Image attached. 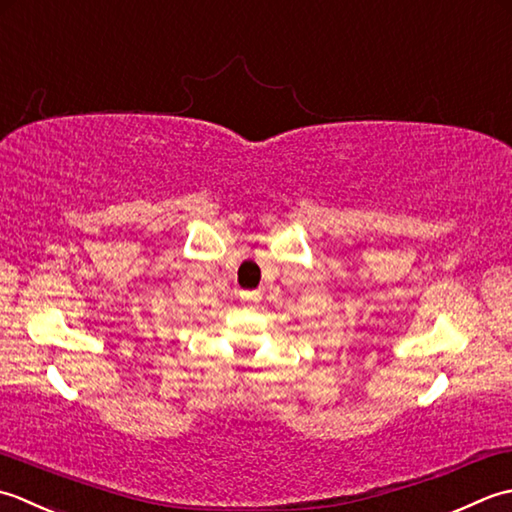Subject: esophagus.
<instances>
[{
    "instance_id": "obj_1",
    "label": "esophagus",
    "mask_w": 512,
    "mask_h": 512,
    "mask_svg": "<svg viewBox=\"0 0 512 512\" xmlns=\"http://www.w3.org/2000/svg\"><path fill=\"white\" fill-rule=\"evenodd\" d=\"M256 298H258L256 291H243L241 294V300L245 302V305H252V302H256Z\"/></svg>"
}]
</instances>
